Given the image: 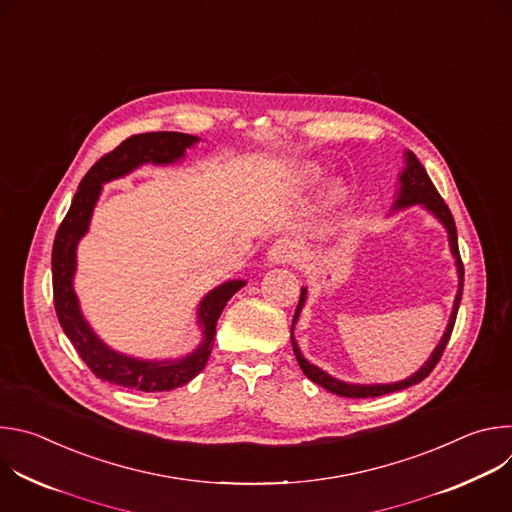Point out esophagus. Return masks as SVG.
<instances>
[{
	"label": "esophagus",
	"mask_w": 512,
	"mask_h": 512,
	"mask_svg": "<svg viewBox=\"0 0 512 512\" xmlns=\"http://www.w3.org/2000/svg\"><path fill=\"white\" fill-rule=\"evenodd\" d=\"M300 243L291 237H279L267 251V265H283L300 257Z\"/></svg>",
	"instance_id": "obj_1"
}]
</instances>
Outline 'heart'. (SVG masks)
I'll use <instances>...</instances> for the list:
<instances>
[{"mask_svg":"<svg viewBox=\"0 0 512 512\" xmlns=\"http://www.w3.org/2000/svg\"><path fill=\"white\" fill-rule=\"evenodd\" d=\"M318 176H320V170H318L316 166H308V168L302 170L300 180H302V182H314ZM342 198H344V188L338 186V184H332L330 190L326 192V204H328V206H336V204L342 202Z\"/></svg>","mask_w":512,"mask_h":512,"instance_id":"obj_1","label":"heart"}]
</instances>
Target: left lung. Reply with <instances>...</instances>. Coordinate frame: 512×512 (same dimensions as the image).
<instances>
[{"instance_id": "1", "label": "left lung", "mask_w": 512, "mask_h": 512, "mask_svg": "<svg viewBox=\"0 0 512 512\" xmlns=\"http://www.w3.org/2000/svg\"><path fill=\"white\" fill-rule=\"evenodd\" d=\"M403 170L399 172V186H397V192H395V200L391 204V214L397 212V210H405L409 206H415L419 204L423 210H427L437 223H442V227L446 229L448 233V245H450V251H452V257H454V263H456V273H458V291H456V298H454V306H452V314H450V320H448V326H446V332L444 336L440 338V342H437V346L433 348V352L429 354V358L421 364V367L409 375L407 379L403 381H397V383H373V385H362V383H346V381H340L332 375H328L326 371H322L320 367H316V364H312L300 350V344L296 342L294 338V328L300 320V314L304 310V304L308 300V287H302V294H300V302H298V308H296V314H294V322H291V346H294V354L298 358V364L302 367L304 375L324 387L326 391L334 393V395H340V397H352V399H362V397H379V395H387V393H393V391H401V389H407L411 385H417L421 383L437 364V360L442 358V352L446 350V344L450 340V334L454 330V322H456V314H458V308H460V302H462V287H464V265H462V259H460V251H458V233H456V223H454V216L448 208V204L444 202V198L440 196V192L435 190L433 182L429 180L425 168L419 164V160L415 158V154H411L409 150L403 154Z\"/></svg>"}]
</instances>
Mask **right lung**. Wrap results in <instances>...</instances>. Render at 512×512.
Here are the masks:
<instances>
[{
    "instance_id": "right-lung-1",
    "label": "right lung",
    "mask_w": 512,
    "mask_h": 512,
    "mask_svg": "<svg viewBox=\"0 0 512 512\" xmlns=\"http://www.w3.org/2000/svg\"><path fill=\"white\" fill-rule=\"evenodd\" d=\"M200 141L196 135L178 131L141 133L125 139L119 148L103 156L81 180L79 190L58 227L52 247V289L58 322L77 348L87 367L101 379L119 387L156 393L172 391L192 381L212 352L216 322L221 318L227 302L247 283L245 279H229L210 289L200 300L196 310V324L202 330L200 344L178 358H139L119 352L105 344L83 316L77 291V249L81 239L89 233L93 210L103 192V184L119 180L139 166H172L186 158V150Z\"/></svg>"
}]
</instances>
